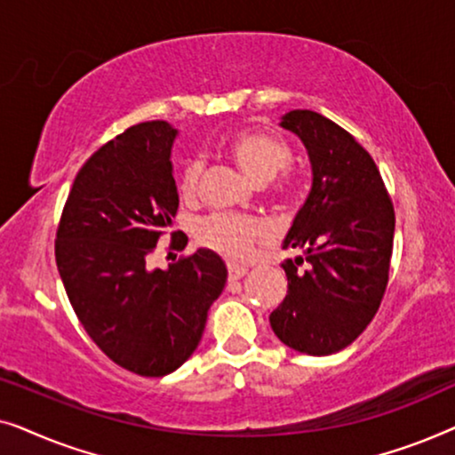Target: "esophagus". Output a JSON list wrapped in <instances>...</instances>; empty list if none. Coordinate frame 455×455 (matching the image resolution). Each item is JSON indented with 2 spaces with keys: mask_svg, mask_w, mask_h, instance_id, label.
I'll list each match as a JSON object with an SVG mask.
<instances>
[{
  "mask_svg": "<svg viewBox=\"0 0 455 455\" xmlns=\"http://www.w3.org/2000/svg\"><path fill=\"white\" fill-rule=\"evenodd\" d=\"M248 273V269L244 265H235V263H229L228 265V275H229V279H240V277H244Z\"/></svg>",
  "mask_w": 455,
  "mask_h": 455,
  "instance_id": "esophagus-1",
  "label": "esophagus"
}]
</instances>
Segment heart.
<instances>
[{"instance_id":"1","label":"heart","mask_w":455,"mask_h":455,"mask_svg":"<svg viewBox=\"0 0 455 455\" xmlns=\"http://www.w3.org/2000/svg\"><path fill=\"white\" fill-rule=\"evenodd\" d=\"M226 151L235 161L246 176L254 182L265 184L282 173L291 161V148L282 136L267 132L260 128H246L235 132L226 142ZM203 164L198 159L184 161L178 176V188L186 198H192L198 192L201 182ZM291 192L290 176L275 180L271 188V196L277 201H285ZM269 229L257 217L234 215V213H215L204 217L198 223V242L209 251L221 257L242 260L252 252V248L263 242Z\"/></svg>"}]
</instances>
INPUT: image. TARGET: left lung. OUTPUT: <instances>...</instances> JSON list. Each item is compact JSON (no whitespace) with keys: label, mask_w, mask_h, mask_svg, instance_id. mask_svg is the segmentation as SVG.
Masks as SVG:
<instances>
[{"label":"left lung","mask_w":455,"mask_h":455,"mask_svg":"<svg viewBox=\"0 0 455 455\" xmlns=\"http://www.w3.org/2000/svg\"><path fill=\"white\" fill-rule=\"evenodd\" d=\"M282 128L307 147L313 188L283 240V248H302L304 257L283 263L288 296L269 323L291 350L327 356L350 346L381 307L394 203L375 161L338 124L294 109L282 117Z\"/></svg>","instance_id":"left-lung-1"}]
</instances>
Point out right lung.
<instances>
[{"instance_id": "add662e5", "label": "right lung", "mask_w": 455, "mask_h": 455, "mask_svg": "<svg viewBox=\"0 0 455 455\" xmlns=\"http://www.w3.org/2000/svg\"><path fill=\"white\" fill-rule=\"evenodd\" d=\"M176 134L167 122H142L92 153L55 234V263L84 331L140 377L170 375L192 356L228 279L226 263L207 248L167 271L148 269L178 213ZM178 234L170 248L184 251L188 238Z\"/></svg>"}]
</instances>
